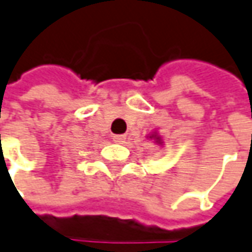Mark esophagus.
<instances>
[{"mask_svg":"<svg viewBox=\"0 0 252 252\" xmlns=\"http://www.w3.org/2000/svg\"><path fill=\"white\" fill-rule=\"evenodd\" d=\"M113 139L117 140V142H124L126 136H124V135H114V136H113Z\"/></svg>","mask_w":252,"mask_h":252,"instance_id":"1","label":"esophagus"}]
</instances>
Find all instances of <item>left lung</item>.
<instances>
[{
	"mask_svg": "<svg viewBox=\"0 0 252 252\" xmlns=\"http://www.w3.org/2000/svg\"><path fill=\"white\" fill-rule=\"evenodd\" d=\"M148 138H150V139L155 140V143H157L158 146H162V143H164V142H162V138L160 136V135H158V133H157V131H155V132H152V133H149Z\"/></svg>",
	"mask_w": 252,
	"mask_h": 252,
	"instance_id": "left-lung-1",
	"label": "left lung"
}]
</instances>
